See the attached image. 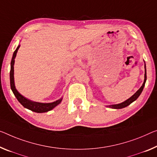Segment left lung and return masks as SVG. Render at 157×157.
<instances>
[{
    "label": "left lung",
    "instance_id": "left-lung-1",
    "mask_svg": "<svg viewBox=\"0 0 157 157\" xmlns=\"http://www.w3.org/2000/svg\"><path fill=\"white\" fill-rule=\"evenodd\" d=\"M147 81V72H146V64H145V62H144V82L143 83V86H142L140 88H139V90L137 91V92L134 94V95H132L131 98L128 99L126 101H124V102H123L121 103H119V104H117V105H107V107H109V108H112V109H122V108H124L127 107V106H128L129 105H131L132 102H133L135 100H136L137 98L139 97L141 93L143 92V88L144 87V85H145V82Z\"/></svg>",
    "mask_w": 157,
    "mask_h": 157
}]
</instances>
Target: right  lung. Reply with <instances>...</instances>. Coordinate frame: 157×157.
<instances>
[{
    "mask_svg": "<svg viewBox=\"0 0 157 157\" xmlns=\"http://www.w3.org/2000/svg\"><path fill=\"white\" fill-rule=\"evenodd\" d=\"M20 47V45H19L17 48H16V50H14L13 55V58H12V60H11L10 72V79L11 90L13 91V93H14V95L16 97V98L17 99V100L20 102V103L24 107H25L26 109L36 113H43V112H49V111L54 109L56 106H57L59 104H60V102H61L62 100V98H61L56 101H55L53 102H50V103H42V102H34V101L29 100L28 98H26L25 97V96L21 95L15 88V86H14V59H15L17 52Z\"/></svg>",
    "mask_w": 157,
    "mask_h": 157,
    "instance_id": "right-lung-1",
    "label": "right lung"
}]
</instances>
